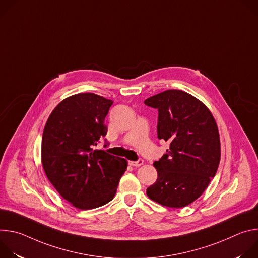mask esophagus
<instances>
[{
	"mask_svg": "<svg viewBox=\"0 0 258 258\" xmlns=\"http://www.w3.org/2000/svg\"><path fill=\"white\" fill-rule=\"evenodd\" d=\"M143 159H139L137 161H128V164L132 165V166H135V167H138V166H141L143 164Z\"/></svg>",
	"mask_w": 258,
	"mask_h": 258,
	"instance_id": "obj_1",
	"label": "esophagus"
}]
</instances>
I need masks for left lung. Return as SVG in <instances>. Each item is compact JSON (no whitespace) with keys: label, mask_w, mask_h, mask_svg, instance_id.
I'll use <instances>...</instances> for the list:
<instances>
[{"label":"left lung","mask_w":258,"mask_h":258,"mask_svg":"<svg viewBox=\"0 0 258 258\" xmlns=\"http://www.w3.org/2000/svg\"><path fill=\"white\" fill-rule=\"evenodd\" d=\"M158 110L157 137L169 143L154 162L158 177L147 195L167 207L191 204L214 177L220 160L216 122L208 108L192 95L167 90L144 101Z\"/></svg>","instance_id":"1"}]
</instances>
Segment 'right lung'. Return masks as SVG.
Here are the masks:
<instances>
[{
	"label": "right lung",
	"instance_id": "add662e5",
	"mask_svg": "<svg viewBox=\"0 0 258 258\" xmlns=\"http://www.w3.org/2000/svg\"><path fill=\"white\" fill-rule=\"evenodd\" d=\"M112 104L93 93L73 95L57 105L44 128L46 175L58 193L79 209L111 201L127 167L125 159L95 149L107 134L104 119Z\"/></svg>",
	"mask_w": 258,
	"mask_h": 258
}]
</instances>
